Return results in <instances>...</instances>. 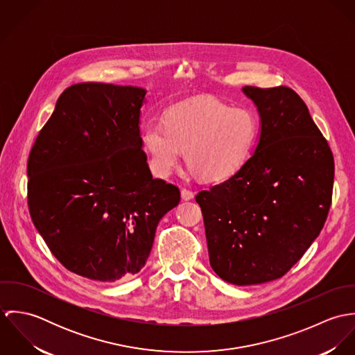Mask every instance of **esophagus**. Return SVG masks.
Instances as JSON below:
<instances>
[{
	"label": "esophagus",
	"instance_id": "obj_1",
	"mask_svg": "<svg viewBox=\"0 0 355 355\" xmlns=\"http://www.w3.org/2000/svg\"><path fill=\"white\" fill-rule=\"evenodd\" d=\"M180 194H182V198L184 200V201H189V200H193V197H194V194H193V191L191 190H189V189H182V191H180Z\"/></svg>",
	"mask_w": 355,
	"mask_h": 355
}]
</instances>
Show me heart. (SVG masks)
<instances>
[{
    "label": "heart",
    "mask_w": 355,
    "mask_h": 355,
    "mask_svg": "<svg viewBox=\"0 0 355 355\" xmlns=\"http://www.w3.org/2000/svg\"><path fill=\"white\" fill-rule=\"evenodd\" d=\"M258 132L253 110L205 98L172 107L164 125L148 123L142 128V144L158 176L171 175L186 152L187 164L203 180L221 182L249 161Z\"/></svg>",
    "instance_id": "heart-1"
}]
</instances>
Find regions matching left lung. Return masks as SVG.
Returning a JSON list of instances; mask_svg holds the SVG:
<instances>
[{"label": "left lung", "mask_w": 355, "mask_h": 355, "mask_svg": "<svg viewBox=\"0 0 355 355\" xmlns=\"http://www.w3.org/2000/svg\"><path fill=\"white\" fill-rule=\"evenodd\" d=\"M259 117L253 155L228 180L196 196L211 269L252 286L284 276L327 220L334 154L302 98L290 87L245 86Z\"/></svg>", "instance_id": "left-lung-1"}]
</instances>
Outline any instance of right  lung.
Listing matches in <instances>:
<instances>
[{
  "label": "right lung",
  "mask_w": 355,
  "mask_h": 355,
  "mask_svg": "<svg viewBox=\"0 0 355 355\" xmlns=\"http://www.w3.org/2000/svg\"><path fill=\"white\" fill-rule=\"evenodd\" d=\"M146 90L78 83L62 92L28 155L27 201L51 254L98 282L138 273L162 216L180 201L153 179L139 134Z\"/></svg>",
  "instance_id": "1"
}]
</instances>
